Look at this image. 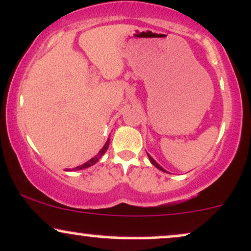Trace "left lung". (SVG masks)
Masks as SVG:
<instances>
[{"label":"left lung","mask_w":251,"mask_h":251,"mask_svg":"<svg viewBox=\"0 0 251 251\" xmlns=\"http://www.w3.org/2000/svg\"><path fill=\"white\" fill-rule=\"evenodd\" d=\"M147 155H149V159H150V161H151V162H152V164H153V165H154L156 168H159V170H160V171H162V172H166V171L164 170V168H162V167H161V166H160V165L158 164V162H156V161H155V160L152 158V156H151L150 154H147ZM166 173H167V172H166Z\"/></svg>","instance_id":"8db88e82"}]
</instances>
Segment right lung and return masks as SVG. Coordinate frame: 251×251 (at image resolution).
<instances>
[{"label":"right lung","mask_w":251,"mask_h":251,"mask_svg":"<svg viewBox=\"0 0 251 251\" xmlns=\"http://www.w3.org/2000/svg\"><path fill=\"white\" fill-rule=\"evenodd\" d=\"M108 145H110V139H107V141H106V143H105L104 147H102V149H101L100 151H99V153L95 156V158H92L91 160H89V161L85 162V164H83V165L78 166V167H76V168H72V170L79 171V170H84V168H87V167H90V166L95 165L96 162H98V161H99V159L101 158V155L104 154L105 152H106L107 149H108Z\"/></svg>","instance_id":"1"}]
</instances>
